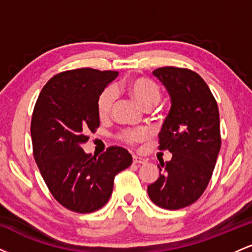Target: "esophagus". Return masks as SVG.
Returning <instances> with one entry per match:
<instances>
[{
	"instance_id": "esophagus-1",
	"label": "esophagus",
	"mask_w": 252,
	"mask_h": 252,
	"mask_svg": "<svg viewBox=\"0 0 252 252\" xmlns=\"http://www.w3.org/2000/svg\"><path fill=\"white\" fill-rule=\"evenodd\" d=\"M132 162L135 164H144L147 163V160L143 158H140V156H132Z\"/></svg>"
}]
</instances>
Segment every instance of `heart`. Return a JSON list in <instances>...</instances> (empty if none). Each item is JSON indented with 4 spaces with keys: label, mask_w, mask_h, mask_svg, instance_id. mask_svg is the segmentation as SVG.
<instances>
[{
    "label": "heart",
    "mask_w": 252,
    "mask_h": 252,
    "mask_svg": "<svg viewBox=\"0 0 252 252\" xmlns=\"http://www.w3.org/2000/svg\"><path fill=\"white\" fill-rule=\"evenodd\" d=\"M126 91L143 109L149 110L160 102L161 90L154 80L146 77H136L126 84ZM117 99V92L115 88L109 86L103 90L97 99V111L100 118L108 117ZM120 140L128 144L142 142L148 137V132L143 129H126L118 135Z\"/></svg>",
    "instance_id": "b5f03b06"
}]
</instances>
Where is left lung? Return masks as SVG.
I'll use <instances>...</instances> for the list:
<instances>
[{
  "instance_id": "1",
  "label": "left lung",
  "mask_w": 252,
  "mask_h": 252,
  "mask_svg": "<svg viewBox=\"0 0 252 252\" xmlns=\"http://www.w3.org/2000/svg\"><path fill=\"white\" fill-rule=\"evenodd\" d=\"M153 74L170 96V111L158 134V149L172 160L158 164L160 176L148 186L150 200L179 210L200 198L209 185L220 150L219 110L204 79L189 68H156Z\"/></svg>"
}]
</instances>
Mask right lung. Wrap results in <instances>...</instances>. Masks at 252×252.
Returning <instances> with one entry per match:
<instances>
[{
    "label": "right lung",
    "instance_id": "right-lung-1",
    "mask_svg": "<svg viewBox=\"0 0 252 252\" xmlns=\"http://www.w3.org/2000/svg\"><path fill=\"white\" fill-rule=\"evenodd\" d=\"M117 76L116 71L89 67L62 72L43 86L34 106V158L54 199L73 212L103 207L111 196L115 176L132 162L122 147H109L98 158L82 148L99 126L98 96Z\"/></svg>",
    "mask_w": 252,
    "mask_h": 252
}]
</instances>
